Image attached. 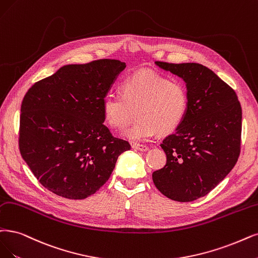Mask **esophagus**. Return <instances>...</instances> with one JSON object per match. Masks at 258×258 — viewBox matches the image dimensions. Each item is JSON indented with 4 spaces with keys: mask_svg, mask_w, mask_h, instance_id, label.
<instances>
[{
    "mask_svg": "<svg viewBox=\"0 0 258 258\" xmlns=\"http://www.w3.org/2000/svg\"><path fill=\"white\" fill-rule=\"evenodd\" d=\"M133 149L135 150H138V151H141V152H146L149 150V147L146 146V145H139V144H134L132 146Z\"/></svg>",
    "mask_w": 258,
    "mask_h": 258,
    "instance_id": "1",
    "label": "esophagus"
}]
</instances>
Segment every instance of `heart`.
Masks as SVG:
<instances>
[{"label": "heart", "mask_w": 258, "mask_h": 258, "mask_svg": "<svg viewBox=\"0 0 258 258\" xmlns=\"http://www.w3.org/2000/svg\"><path fill=\"white\" fill-rule=\"evenodd\" d=\"M189 97L186 86L153 70L145 69L123 81L121 94L107 93L102 101L106 122L122 130L134 119L138 120L122 135L135 142L147 141L155 134H170L186 117Z\"/></svg>", "instance_id": "b5f03b06"}]
</instances>
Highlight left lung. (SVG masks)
Returning <instances> with one entry per match:
<instances>
[{
    "label": "left lung",
    "mask_w": 258,
    "mask_h": 258,
    "mask_svg": "<svg viewBox=\"0 0 258 258\" xmlns=\"http://www.w3.org/2000/svg\"><path fill=\"white\" fill-rule=\"evenodd\" d=\"M155 63L183 79L189 105L180 125L160 145L167 163L152 178L167 198L191 202L211 192L236 165L241 106L230 86L201 63Z\"/></svg>",
    "instance_id": "obj_1"
}]
</instances>
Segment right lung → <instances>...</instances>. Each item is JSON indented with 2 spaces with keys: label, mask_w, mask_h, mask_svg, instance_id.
I'll return each instance as SVG.
<instances>
[{
  "label": "right lung",
  "mask_w": 258,
  "mask_h": 258,
  "mask_svg": "<svg viewBox=\"0 0 258 258\" xmlns=\"http://www.w3.org/2000/svg\"><path fill=\"white\" fill-rule=\"evenodd\" d=\"M125 62L67 64L35 83L21 105L19 148L40 184L83 200L107 182L119 155L131 149L105 125L102 101Z\"/></svg>",
  "instance_id": "1"
}]
</instances>
